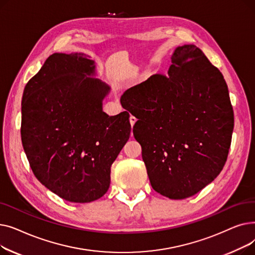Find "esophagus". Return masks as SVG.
<instances>
[{
    "label": "esophagus",
    "instance_id": "34e87169",
    "mask_svg": "<svg viewBox=\"0 0 255 255\" xmlns=\"http://www.w3.org/2000/svg\"><path fill=\"white\" fill-rule=\"evenodd\" d=\"M135 122H136V118H135V117H133V116H131V117H130V124H131V126H132V127L134 126Z\"/></svg>",
    "mask_w": 255,
    "mask_h": 255
}]
</instances>
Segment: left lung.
<instances>
[{
	"instance_id": "obj_1",
	"label": "left lung",
	"mask_w": 255,
	"mask_h": 255,
	"mask_svg": "<svg viewBox=\"0 0 255 255\" xmlns=\"http://www.w3.org/2000/svg\"><path fill=\"white\" fill-rule=\"evenodd\" d=\"M167 75L125 91L133 135L153 189L184 199L215 180L229 155L234 112L222 73L193 44L178 46Z\"/></svg>"
}]
</instances>
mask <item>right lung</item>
<instances>
[{"label":"right lung","instance_id":"obj_1","mask_svg":"<svg viewBox=\"0 0 255 255\" xmlns=\"http://www.w3.org/2000/svg\"><path fill=\"white\" fill-rule=\"evenodd\" d=\"M82 52L53 53L26 84L21 141L35 177L71 203H91L110 188L111 167L130 136V115L102 110L111 87L95 78Z\"/></svg>","mask_w":255,"mask_h":255}]
</instances>
